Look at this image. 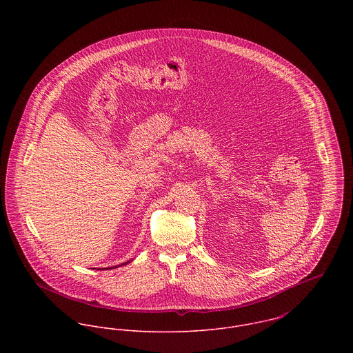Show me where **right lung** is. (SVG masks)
<instances>
[{
  "label": "right lung",
  "mask_w": 353,
  "mask_h": 353,
  "mask_svg": "<svg viewBox=\"0 0 353 353\" xmlns=\"http://www.w3.org/2000/svg\"><path fill=\"white\" fill-rule=\"evenodd\" d=\"M130 261H128V262H123V263H121V266H123V265H128ZM114 268H118V266H111V268H103V269H99V270H105V269H114Z\"/></svg>",
  "instance_id": "add662e5"
}]
</instances>
